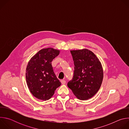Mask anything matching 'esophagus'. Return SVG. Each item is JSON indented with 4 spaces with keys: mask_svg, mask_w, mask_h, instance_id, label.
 Wrapping results in <instances>:
<instances>
[{
    "mask_svg": "<svg viewBox=\"0 0 129 129\" xmlns=\"http://www.w3.org/2000/svg\"><path fill=\"white\" fill-rule=\"evenodd\" d=\"M61 82L62 84H63V85H64V84H65V83H66V81H65V80H61Z\"/></svg>",
    "mask_w": 129,
    "mask_h": 129,
    "instance_id": "1",
    "label": "esophagus"
}]
</instances>
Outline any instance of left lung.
I'll return each instance as SVG.
<instances>
[{"mask_svg":"<svg viewBox=\"0 0 129 129\" xmlns=\"http://www.w3.org/2000/svg\"><path fill=\"white\" fill-rule=\"evenodd\" d=\"M74 62L75 70L68 87L80 100L93 97L100 89L104 77L103 67L99 59L87 49L70 50Z\"/></svg>","mask_w":129,"mask_h":129,"instance_id":"left-lung-1","label":"left lung"}]
</instances>
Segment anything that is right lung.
I'll return each mask as SVG.
<instances>
[{
	"label": "right lung",
	"instance_id": "right-lung-1",
	"mask_svg": "<svg viewBox=\"0 0 129 129\" xmlns=\"http://www.w3.org/2000/svg\"><path fill=\"white\" fill-rule=\"evenodd\" d=\"M60 53L52 48H43L30 59L26 69V83L31 94L46 101L54 94L61 83L54 73L51 62Z\"/></svg>",
	"mask_w": 129,
	"mask_h": 129
}]
</instances>
